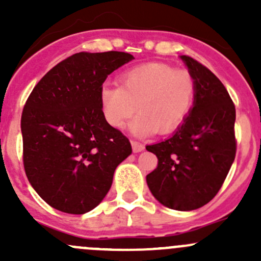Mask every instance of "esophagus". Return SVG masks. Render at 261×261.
I'll return each mask as SVG.
<instances>
[{"label": "esophagus", "mask_w": 261, "mask_h": 261, "mask_svg": "<svg viewBox=\"0 0 261 261\" xmlns=\"http://www.w3.org/2000/svg\"><path fill=\"white\" fill-rule=\"evenodd\" d=\"M131 146H133L134 152H140L145 149V146H144L143 144L138 143V141H131Z\"/></svg>", "instance_id": "1"}]
</instances>
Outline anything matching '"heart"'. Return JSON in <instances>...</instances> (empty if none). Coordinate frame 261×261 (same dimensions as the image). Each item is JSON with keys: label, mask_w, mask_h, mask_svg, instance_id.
Wrapping results in <instances>:
<instances>
[{"label": "heart", "mask_w": 261, "mask_h": 261, "mask_svg": "<svg viewBox=\"0 0 261 261\" xmlns=\"http://www.w3.org/2000/svg\"><path fill=\"white\" fill-rule=\"evenodd\" d=\"M196 88V80L188 70L149 63L121 74L120 86L102 87V111L112 127L123 128L138 110L139 115L130 123L134 135L144 138L155 130L168 134L188 117Z\"/></svg>", "instance_id": "obj_1"}]
</instances>
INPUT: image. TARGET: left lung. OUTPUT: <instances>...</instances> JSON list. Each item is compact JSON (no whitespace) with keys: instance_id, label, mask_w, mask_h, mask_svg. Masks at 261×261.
Instances as JSON below:
<instances>
[{"instance_id":"8db88e82","label":"left lung","mask_w":261,"mask_h":261,"mask_svg":"<svg viewBox=\"0 0 261 261\" xmlns=\"http://www.w3.org/2000/svg\"><path fill=\"white\" fill-rule=\"evenodd\" d=\"M180 59L196 80L193 107L173 136L146 146L158 158L146 183L163 206L192 211L217 194L235 160L236 110L208 68L188 55Z\"/></svg>"}]
</instances>
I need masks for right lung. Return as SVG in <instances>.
Masks as SVG:
<instances>
[{
  "instance_id": "obj_1",
  "label": "right lung",
  "mask_w": 261,
  "mask_h": 261,
  "mask_svg": "<svg viewBox=\"0 0 261 261\" xmlns=\"http://www.w3.org/2000/svg\"><path fill=\"white\" fill-rule=\"evenodd\" d=\"M133 59L123 51L77 53L51 68L29 96L21 116L23 168L53 208L83 215L98 206L117 165L133 151L101 105L103 82Z\"/></svg>"
}]
</instances>
